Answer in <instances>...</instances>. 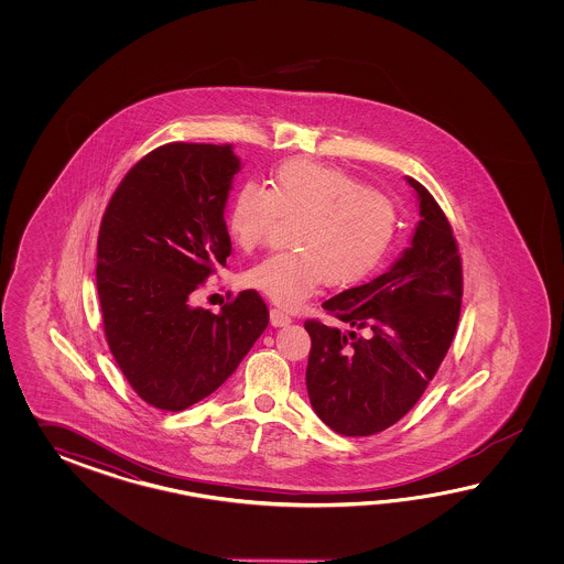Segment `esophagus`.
I'll use <instances>...</instances> for the list:
<instances>
[{
    "label": "esophagus",
    "instance_id": "obj_1",
    "mask_svg": "<svg viewBox=\"0 0 564 564\" xmlns=\"http://www.w3.org/2000/svg\"><path fill=\"white\" fill-rule=\"evenodd\" d=\"M270 323H272V326H286V324L292 323V318L288 316L286 312L272 308L270 311Z\"/></svg>",
    "mask_w": 564,
    "mask_h": 564
}]
</instances>
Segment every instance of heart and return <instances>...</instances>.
<instances>
[{
  "label": "heart",
  "mask_w": 564,
  "mask_h": 564,
  "mask_svg": "<svg viewBox=\"0 0 564 564\" xmlns=\"http://www.w3.org/2000/svg\"><path fill=\"white\" fill-rule=\"evenodd\" d=\"M300 219L294 252L272 253L246 272V284L284 308H296L323 284L348 288L375 274L395 243L399 212L393 199L345 171L314 161H288L268 189L246 181L228 207L231 241L253 252L276 219Z\"/></svg>",
  "instance_id": "1"
}]
</instances>
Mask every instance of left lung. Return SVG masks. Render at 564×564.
Here are the masks:
<instances>
[{"label": "left lung", "mask_w": 564, "mask_h": 564, "mask_svg": "<svg viewBox=\"0 0 564 564\" xmlns=\"http://www.w3.org/2000/svg\"><path fill=\"white\" fill-rule=\"evenodd\" d=\"M411 248L389 272L326 300L324 311L348 324L308 318L312 347L306 389L316 415L340 435L384 432L413 408L456 335L464 276L454 229L420 181ZM362 329L366 335L357 336Z\"/></svg>", "instance_id": "left-lung-1"}]
</instances>
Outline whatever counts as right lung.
I'll use <instances>...</instances> for the list:
<instances>
[{
    "instance_id": "1",
    "label": "right lung",
    "mask_w": 564,
    "mask_h": 564,
    "mask_svg": "<svg viewBox=\"0 0 564 564\" xmlns=\"http://www.w3.org/2000/svg\"><path fill=\"white\" fill-rule=\"evenodd\" d=\"M231 144L167 143L120 181L100 221L96 288L108 348L144 403L183 411L238 369L268 326L256 290L214 314L192 292L231 253Z\"/></svg>"
}]
</instances>
